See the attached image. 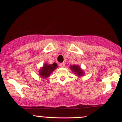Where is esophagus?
<instances>
[{
	"label": "esophagus",
	"mask_w": 122,
	"mask_h": 122,
	"mask_svg": "<svg viewBox=\"0 0 122 122\" xmlns=\"http://www.w3.org/2000/svg\"><path fill=\"white\" fill-rule=\"evenodd\" d=\"M60 66L62 67H64L65 66H66V64H65L64 62H62V63L60 64Z\"/></svg>",
	"instance_id": "obj_1"
}]
</instances>
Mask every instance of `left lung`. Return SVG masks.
Segmentation results:
<instances>
[{
    "mask_svg": "<svg viewBox=\"0 0 122 122\" xmlns=\"http://www.w3.org/2000/svg\"><path fill=\"white\" fill-rule=\"evenodd\" d=\"M70 68L71 69V71L74 74H75L77 77H81V76H84V71L78 65H72V66H70Z\"/></svg>",
    "mask_w": 122,
    "mask_h": 122,
    "instance_id": "left-lung-1",
    "label": "left lung"
}]
</instances>
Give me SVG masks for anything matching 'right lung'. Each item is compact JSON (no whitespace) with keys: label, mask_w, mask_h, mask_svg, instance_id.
Returning <instances> with one entry per match:
<instances>
[{"label":"right lung","mask_w":122,"mask_h":122,"mask_svg":"<svg viewBox=\"0 0 122 122\" xmlns=\"http://www.w3.org/2000/svg\"><path fill=\"white\" fill-rule=\"evenodd\" d=\"M58 67L57 66V64L54 62L52 64H49L45 63L44 66L39 70L38 71V74L39 75L41 78H47L50 76V75L52 74L55 69Z\"/></svg>","instance_id":"obj_1"}]
</instances>
